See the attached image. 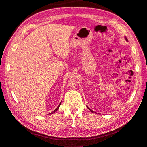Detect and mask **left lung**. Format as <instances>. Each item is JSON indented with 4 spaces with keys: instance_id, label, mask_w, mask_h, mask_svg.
I'll return each instance as SVG.
<instances>
[{
    "instance_id": "obj_1",
    "label": "left lung",
    "mask_w": 147,
    "mask_h": 147,
    "mask_svg": "<svg viewBox=\"0 0 147 147\" xmlns=\"http://www.w3.org/2000/svg\"><path fill=\"white\" fill-rule=\"evenodd\" d=\"M125 40H126V41H127V42H128V40H127V38H126V37H125ZM87 108H88V109H89V110H90V111H91V112H92V113H93V111H92V110H90V109H89V107H87Z\"/></svg>"
}]
</instances>
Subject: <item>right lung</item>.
I'll return each instance as SVG.
<instances>
[{
    "label": "right lung",
    "instance_id": "right-lung-1",
    "mask_svg": "<svg viewBox=\"0 0 147 147\" xmlns=\"http://www.w3.org/2000/svg\"><path fill=\"white\" fill-rule=\"evenodd\" d=\"M61 103H62V102H61ZM61 103L59 104V105H58V107H57V109H55V111H53V112H52V113H49V114H53V113H55V112H57L58 110V109H59V107H60V105H61Z\"/></svg>",
    "mask_w": 147,
    "mask_h": 147
}]
</instances>
